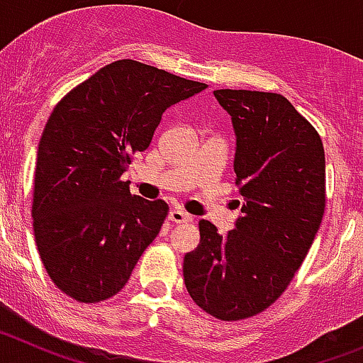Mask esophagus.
<instances>
[{"instance_id":"esophagus-1","label":"esophagus","mask_w":363,"mask_h":363,"mask_svg":"<svg viewBox=\"0 0 363 363\" xmlns=\"http://www.w3.org/2000/svg\"><path fill=\"white\" fill-rule=\"evenodd\" d=\"M169 218H171L172 223H185V221H191L192 220L191 214H187V213H185V211H182V209L171 211Z\"/></svg>"}]
</instances>
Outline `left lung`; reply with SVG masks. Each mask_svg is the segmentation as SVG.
Masks as SVG:
<instances>
[{"label": "left lung", "instance_id": "1", "mask_svg": "<svg viewBox=\"0 0 363 363\" xmlns=\"http://www.w3.org/2000/svg\"><path fill=\"white\" fill-rule=\"evenodd\" d=\"M214 96L233 120L245 203L223 236L200 220L184 280L205 313L236 322L274 303L306 259L325 211V154L316 129L281 94L220 89Z\"/></svg>", "mask_w": 363, "mask_h": 363}]
</instances>
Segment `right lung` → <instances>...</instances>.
Wrapping results in <instances>:
<instances>
[{"label": "right lung", "mask_w": 363, "mask_h": 363, "mask_svg": "<svg viewBox=\"0 0 363 363\" xmlns=\"http://www.w3.org/2000/svg\"><path fill=\"white\" fill-rule=\"evenodd\" d=\"M207 89L167 70L120 60L54 107L38 147L32 220L47 274L82 303L114 296L169 214L130 194L121 174L150 145L162 114Z\"/></svg>", "instance_id": "obj_1"}]
</instances>
